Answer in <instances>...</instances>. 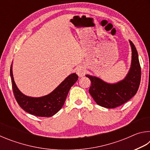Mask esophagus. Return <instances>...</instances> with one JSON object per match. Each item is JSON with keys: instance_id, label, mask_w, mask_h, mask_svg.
<instances>
[{"instance_id": "1", "label": "esophagus", "mask_w": 150, "mask_h": 150, "mask_svg": "<svg viewBox=\"0 0 150 150\" xmlns=\"http://www.w3.org/2000/svg\"><path fill=\"white\" fill-rule=\"evenodd\" d=\"M76 73H77L79 77H83L85 74V69L82 67H79L76 69Z\"/></svg>"}]
</instances>
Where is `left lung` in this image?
I'll return each instance as SVG.
<instances>
[{
  "label": "left lung",
  "instance_id": "8db88e82",
  "mask_svg": "<svg viewBox=\"0 0 150 150\" xmlns=\"http://www.w3.org/2000/svg\"><path fill=\"white\" fill-rule=\"evenodd\" d=\"M132 63L126 77L114 84L107 83L100 79L86 75L91 80L88 92L96 104L103 107L114 108L126 103L136 95L141 80V67L135 45L131 41Z\"/></svg>",
  "mask_w": 150,
  "mask_h": 150
}]
</instances>
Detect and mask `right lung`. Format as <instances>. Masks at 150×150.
<instances>
[{
  "instance_id": "add662e5",
  "label": "right lung",
  "mask_w": 150,
  "mask_h": 150,
  "mask_svg": "<svg viewBox=\"0 0 150 150\" xmlns=\"http://www.w3.org/2000/svg\"><path fill=\"white\" fill-rule=\"evenodd\" d=\"M10 73L12 91L18 104L28 113L40 117H51L55 115L62 108L71 87L78 79L77 75L72 73L47 95L38 98L30 97L24 95L18 88L14 81L12 65Z\"/></svg>"
}]
</instances>
